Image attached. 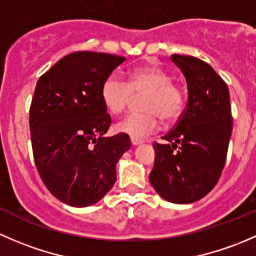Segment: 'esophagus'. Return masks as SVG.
<instances>
[{
	"instance_id": "34e87169",
	"label": "esophagus",
	"mask_w": 256,
	"mask_h": 256,
	"mask_svg": "<svg viewBox=\"0 0 256 256\" xmlns=\"http://www.w3.org/2000/svg\"><path fill=\"white\" fill-rule=\"evenodd\" d=\"M131 144H132L134 146H138V144H142V141L138 140V138H131Z\"/></svg>"
}]
</instances>
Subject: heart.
<instances>
[{
	"label": "heart",
	"mask_w": 256,
	"mask_h": 256,
	"mask_svg": "<svg viewBox=\"0 0 256 256\" xmlns=\"http://www.w3.org/2000/svg\"><path fill=\"white\" fill-rule=\"evenodd\" d=\"M144 92L141 104L144 112L126 115L116 124L118 132L142 138L158 128V118L164 122H171L182 112V92L172 82L171 74L154 66L134 69L128 76V84L112 74L102 82L100 95L108 112L118 115L125 110L134 95Z\"/></svg>",
	"instance_id": "b5f03b06"
}]
</instances>
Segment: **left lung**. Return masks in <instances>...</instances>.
<instances>
[{
	"label": "left lung",
	"instance_id": "left-lung-1",
	"mask_svg": "<svg viewBox=\"0 0 256 256\" xmlns=\"http://www.w3.org/2000/svg\"><path fill=\"white\" fill-rule=\"evenodd\" d=\"M187 82L188 102L174 130L154 144L150 182L164 200L177 204L197 202L218 182L233 128L229 90L206 62L171 56Z\"/></svg>",
	"mask_w": 256,
	"mask_h": 256
}]
</instances>
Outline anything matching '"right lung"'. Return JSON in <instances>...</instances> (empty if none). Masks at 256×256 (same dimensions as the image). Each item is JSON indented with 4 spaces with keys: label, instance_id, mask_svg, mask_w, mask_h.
Here are the masks:
<instances>
[{
    "label": "right lung",
    "instance_id": "add662e5",
    "mask_svg": "<svg viewBox=\"0 0 256 256\" xmlns=\"http://www.w3.org/2000/svg\"><path fill=\"white\" fill-rule=\"evenodd\" d=\"M126 58L76 52L40 76L30 110L33 156L49 192L72 207L99 202L116 180V164L130 138H105L112 118L102 85Z\"/></svg>",
    "mask_w": 256,
    "mask_h": 256
}]
</instances>
